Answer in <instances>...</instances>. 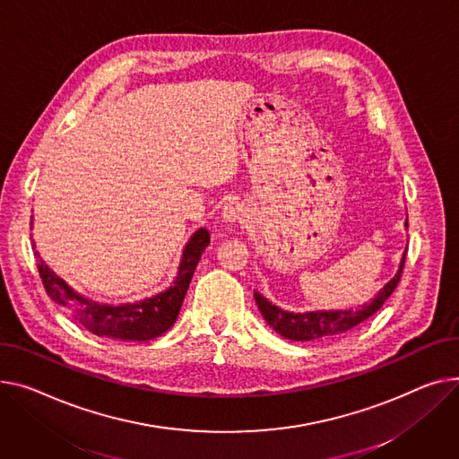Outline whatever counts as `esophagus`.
Returning a JSON list of instances; mask_svg holds the SVG:
<instances>
[{
    "label": "esophagus",
    "instance_id": "esophagus-1",
    "mask_svg": "<svg viewBox=\"0 0 459 459\" xmlns=\"http://www.w3.org/2000/svg\"><path fill=\"white\" fill-rule=\"evenodd\" d=\"M223 221L227 225H234V223H241L246 221V210H243L238 203H230L223 208Z\"/></svg>",
    "mask_w": 459,
    "mask_h": 459
}]
</instances>
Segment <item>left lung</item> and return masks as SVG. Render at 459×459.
<instances>
[{"label":"left lung","instance_id":"1","mask_svg":"<svg viewBox=\"0 0 459 459\" xmlns=\"http://www.w3.org/2000/svg\"><path fill=\"white\" fill-rule=\"evenodd\" d=\"M406 264V255L401 262V269L394 277L378 291V295L369 302L363 304L358 310H335V312H307V314H291L284 312L279 307H274L267 299H264L260 293H255L258 310L267 321L273 330H277L286 340L293 342H310V340H321L330 338L335 333H343L365 319L375 316L382 304L391 297L394 288L399 286L403 279V269Z\"/></svg>","mask_w":459,"mask_h":459}]
</instances>
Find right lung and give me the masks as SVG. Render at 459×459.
Instances as JSON below:
<instances>
[{"label": "right lung", "instance_id": "1", "mask_svg": "<svg viewBox=\"0 0 459 459\" xmlns=\"http://www.w3.org/2000/svg\"><path fill=\"white\" fill-rule=\"evenodd\" d=\"M210 234L206 229H199L182 255L178 274L173 286L157 297L145 299L136 304H124V307H108V304L91 302L74 293L68 284L58 279L56 274L44 264L37 253V267L42 284L48 295L65 307L75 321H79L91 333L105 335V338L147 342L155 340L164 333L177 319L182 300L190 288L194 271L201 260L203 251L208 247Z\"/></svg>", "mask_w": 459, "mask_h": 459}]
</instances>
